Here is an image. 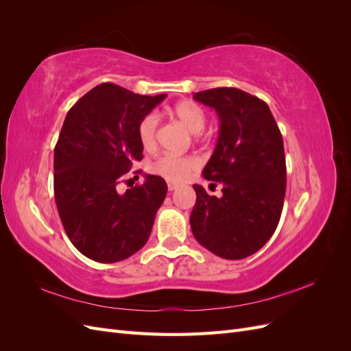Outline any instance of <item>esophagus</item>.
<instances>
[{
    "mask_svg": "<svg viewBox=\"0 0 351 351\" xmlns=\"http://www.w3.org/2000/svg\"><path fill=\"white\" fill-rule=\"evenodd\" d=\"M178 187H180V184H177V183H171V182L168 183V190H169V192H173V190H177Z\"/></svg>",
    "mask_w": 351,
    "mask_h": 351,
    "instance_id": "1",
    "label": "esophagus"
}]
</instances>
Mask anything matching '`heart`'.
<instances>
[{
  "label": "heart",
  "mask_w": 351,
  "mask_h": 351,
  "mask_svg": "<svg viewBox=\"0 0 351 351\" xmlns=\"http://www.w3.org/2000/svg\"><path fill=\"white\" fill-rule=\"evenodd\" d=\"M171 115L176 120L182 123L186 129L197 136L204 130L206 123L205 111L202 110L197 104L192 101H182L173 105L169 110ZM156 129H158V117L155 114H147L143 117V120L137 129V136H139L141 145L143 149L151 151L155 147L156 143ZM199 162L195 156H180L174 154H164L155 159L152 164V171L164 177L168 182H183L192 174L195 169H197Z\"/></svg>",
  "instance_id": "heart-1"
}]
</instances>
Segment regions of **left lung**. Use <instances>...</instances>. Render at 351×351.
Listing matches in <instances>:
<instances>
[{
  "instance_id": "obj_1",
  "label": "left lung",
  "mask_w": 351,
  "mask_h": 351,
  "mask_svg": "<svg viewBox=\"0 0 351 351\" xmlns=\"http://www.w3.org/2000/svg\"><path fill=\"white\" fill-rule=\"evenodd\" d=\"M193 99L218 114V142L202 174L222 184V196H209L193 184L190 227L217 256L247 258L272 237L282 212L287 168L281 132L268 105L244 90L217 88L196 92Z\"/></svg>"
}]
</instances>
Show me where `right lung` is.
I'll return each instance as SVG.
<instances>
[{
  "label": "right lung",
  "mask_w": 351,
  "mask_h": 351,
  "mask_svg": "<svg viewBox=\"0 0 351 351\" xmlns=\"http://www.w3.org/2000/svg\"><path fill=\"white\" fill-rule=\"evenodd\" d=\"M165 97L102 83L66 115L54 149L56 204L73 246L92 261H124L151 236L168 190L165 180L147 174L142 186L124 193L115 187L142 161L137 129Z\"/></svg>",
  "instance_id": "1"
}]
</instances>
